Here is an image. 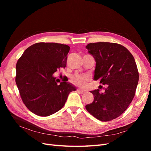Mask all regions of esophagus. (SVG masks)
Here are the masks:
<instances>
[{"label": "esophagus", "mask_w": 151, "mask_h": 151, "mask_svg": "<svg viewBox=\"0 0 151 151\" xmlns=\"http://www.w3.org/2000/svg\"><path fill=\"white\" fill-rule=\"evenodd\" d=\"M77 92H79V93H81V94H84V93H85L86 92V91L82 90V89H77Z\"/></svg>", "instance_id": "esophagus-1"}]
</instances>
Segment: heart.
<instances>
[{"mask_svg": "<svg viewBox=\"0 0 151 151\" xmlns=\"http://www.w3.org/2000/svg\"><path fill=\"white\" fill-rule=\"evenodd\" d=\"M89 79V77L87 76L75 74L72 76L70 82L73 84L80 87V88H85Z\"/></svg>", "mask_w": 151, "mask_h": 151, "instance_id": "obj_1", "label": "heart"}]
</instances>
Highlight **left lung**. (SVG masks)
<instances>
[{
	"label": "left lung",
	"mask_w": 151,
	"mask_h": 151,
	"mask_svg": "<svg viewBox=\"0 0 151 151\" xmlns=\"http://www.w3.org/2000/svg\"><path fill=\"white\" fill-rule=\"evenodd\" d=\"M86 48L96 62L94 80L107 85L103 93L99 89L91 91L94 101L86 108L98 120L111 121L120 116L134 98L139 77L135 59L118 43H89Z\"/></svg>",
	"instance_id": "1"
}]
</instances>
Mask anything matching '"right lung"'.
I'll use <instances>...</instances> for the list:
<instances>
[{
    "label": "right lung",
    "mask_w": 151,
    "mask_h": 151,
    "mask_svg": "<svg viewBox=\"0 0 151 151\" xmlns=\"http://www.w3.org/2000/svg\"><path fill=\"white\" fill-rule=\"evenodd\" d=\"M70 47L56 43H37L27 48L16 63V83L29 111L47 116L63 108L76 87L67 82L58 84L53 74L67 64Z\"/></svg>",
    "instance_id": "1"
}]
</instances>
